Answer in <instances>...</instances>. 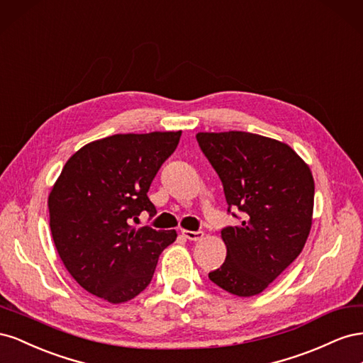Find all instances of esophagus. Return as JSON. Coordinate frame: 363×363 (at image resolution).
Returning a JSON list of instances; mask_svg holds the SVG:
<instances>
[{
  "label": "esophagus",
  "mask_w": 363,
  "mask_h": 363,
  "mask_svg": "<svg viewBox=\"0 0 363 363\" xmlns=\"http://www.w3.org/2000/svg\"><path fill=\"white\" fill-rule=\"evenodd\" d=\"M182 235L189 240H201L204 238L203 232H191V230H182Z\"/></svg>",
  "instance_id": "esophagus-1"
}]
</instances>
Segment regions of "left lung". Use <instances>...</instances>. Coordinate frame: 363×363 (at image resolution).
Listing matches in <instances>:
<instances>
[{"instance_id":"obj_1","label":"left lung","mask_w":363,"mask_h":363,"mask_svg":"<svg viewBox=\"0 0 363 363\" xmlns=\"http://www.w3.org/2000/svg\"><path fill=\"white\" fill-rule=\"evenodd\" d=\"M196 140L223 182L228 212L235 207L244 216L223 228L227 257L208 279L233 295H257L304 248L313 215L312 171L288 144L260 135L200 131Z\"/></svg>"}]
</instances>
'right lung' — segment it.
<instances>
[{"mask_svg": "<svg viewBox=\"0 0 363 363\" xmlns=\"http://www.w3.org/2000/svg\"><path fill=\"white\" fill-rule=\"evenodd\" d=\"M182 130L98 139L69 157L48 195L50 228L65 268L83 289L112 304L144 291L175 230L133 228L156 215L148 189L179 145Z\"/></svg>", "mask_w": 363, "mask_h": 363, "instance_id": "obj_1", "label": "right lung"}]
</instances>
